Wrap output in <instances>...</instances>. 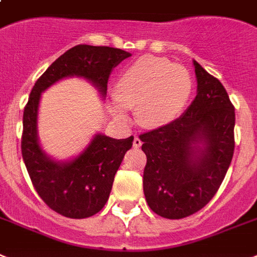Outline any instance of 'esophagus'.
<instances>
[{
    "label": "esophagus",
    "mask_w": 257,
    "mask_h": 257,
    "mask_svg": "<svg viewBox=\"0 0 257 257\" xmlns=\"http://www.w3.org/2000/svg\"><path fill=\"white\" fill-rule=\"evenodd\" d=\"M141 145H143V141H141V140H140L139 137L136 136L135 140H133V147H135V148H140V147H141Z\"/></svg>",
    "instance_id": "34e87169"
}]
</instances>
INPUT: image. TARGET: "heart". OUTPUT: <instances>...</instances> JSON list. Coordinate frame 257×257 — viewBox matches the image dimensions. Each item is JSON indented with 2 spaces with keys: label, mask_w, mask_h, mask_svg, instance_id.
I'll list each match as a JSON object with an SVG mask.
<instances>
[{
  "label": "heart",
  "mask_w": 257,
  "mask_h": 257,
  "mask_svg": "<svg viewBox=\"0 0 257 257\" xmlns=\"http://www.w3.org/2000/svg\"><path fill=\"white\" fill-rule=\"evenodd\" d=\"M193 80L179 64L145 55L125 68L116 83L113 110L125 117L127 108L136 107V116L145 126H161L179 116L189 101Z\"/></svg>",
  "instance_id": "heart-1"
}]
</instances>
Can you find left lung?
Instances as JSON below:
<instances>
[{"instance_id": "obj_1", "label": "left lung", "mask_w": 257, "mask_h": 257, "mask_svg": "<svg viewBox=\"0 0 257 257\" xmlns=\"http://www.w3.org/2000/svg\"><path fill=\"white\" fill-rule=\"evenodd\" d=\"M194 67L198 93L186 112L139 136L147 154L144 194L149 207L168 219L193 215L211 201L235 149V108L226 88L195 60Z\"/></svg>"}]
</instances>
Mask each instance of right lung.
Segmentation results:
<instances>
[{
	"label": "right lung",
	"mask_w": 257,
	"mask_h": 257,
	"mask_svg": "<svg viewBox=\"0 0 257 257\" xmlns=\"http://www.w3.org/2000/svg\"><path fill=\"white\" fill-rule=\"evenodd\" d=\"M131 54L107 46L78 45L67 50L35 81L24 110L21 150L35 191L51 210L72 219L92 216L107 203L114 174L133 136L116 140L97 135L74 161L58 164L42 152L37 139V112L41 93L66 76L88 79L105 95L112 68Z\"/></svg>",
	"instance_id": "add662e5"
}]
</instances>
